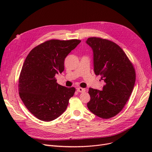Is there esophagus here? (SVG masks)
Returning <instances> with one entry per match:
<instances>
[{"label":"esophagus","instance_id":"esophagus-1","mask_svg":"<svg viewBox=\"0 0 152 152\" xmlns=\"http://www.w3.org/2000/svg\"><path fill=\"white\" fill-rule=\"evenodd\" d=\"M77 91L79 92H84L86 91V89L84 88H82V87H78V88L77 89Z\"/></svg>","mask_w":152,"mask_h":152}]
</instances>
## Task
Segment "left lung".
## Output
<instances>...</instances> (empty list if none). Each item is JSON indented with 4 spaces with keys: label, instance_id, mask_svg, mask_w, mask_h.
I'll return each instance as SVG.
<instances>
[{
    "label": "left lung",
    "instance_id": "obj_1",
    "mask_svg": "<svg viewBox=\"0 0 152 152\" xmlns=\"http://www.w3.org/2000/svg\"><path fill=\"white\" fill-rule=\"evenodd\" d=\"M86 44L93 51L94 73L101 75L105 84L101 91L89 88L87 108L100 118H112L122 110L132 94L135 69L121 48L113 42L89 37Z\"/></svg>",
    "mask_w": 152,
    "mask_h": 152
}]
</instances>
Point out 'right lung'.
<instances>
[{
  "mask_svg": "<svg viewBox=\"0 0 152 152\" xmlns=\"http://www.w3.org/2000/svg\"><path fill=\"white\" fill-rule=\"evenodd\" d=\"M81 42L80 40H50L29 53L19 77V94L24 104L37 118L51 121L68 107L75 87L57 83L55 75L64 70L66 56Z\"/></svg>",
  "mask_w": 152,
  "mask_h": 152,
  "instance_id": "add662e5",
  "label": "right lung"
}]
</instances>
